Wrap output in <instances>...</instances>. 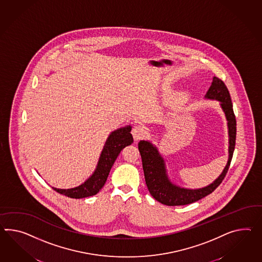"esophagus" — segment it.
<instances>
[{
    "label": "esophagus",
    "instance_id": "1",
    "mask_svg": "<svg viewBox=\"0 0 262 262\" xmlns=\"http://www.w3.org/2000/svg\"><path fill=\"white\" fill-rule=\"evenodd\" d=\"M145 133H146V129L141 124H137L132 129V135L134 137L135 141L141 140L142 137H144Z\"/></svg>",
    "mask_w": 262,
    "mask_h": 262
}]
</instances>
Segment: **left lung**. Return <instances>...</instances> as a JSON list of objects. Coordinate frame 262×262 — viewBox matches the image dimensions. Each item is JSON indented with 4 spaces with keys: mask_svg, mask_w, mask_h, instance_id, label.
Instances as JSON below:
<instances>
[{
    "mask_svg": "<svg viewBox=\"0 0 262 262\" xmlns=\"http://www.w3.org/2000/svg\"><path fill=\"white\" fill-rule=\"evenodd\" d=\"M205 99L215 100L221 102V106L226 117L228 126V161L222 174L211 184L199 189H187L172 183L168 178L165 161L160 154L158 148L150 141H141L139 142V150L141 153L142 168L148 190L156 201L164 205L178 206L198 202L199 200L214 192L228 172L235 150L236 136V121L228 88H226L225 83L221 79L214 77L212 84L205 95Z\"/></svg>",
    "mask_w": 262,
    "mask_h": 262,
    "instance_id": "obj_1",
    "label": "left lung"
}]
</instances>
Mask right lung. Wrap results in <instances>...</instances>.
<instances>
[{"mask_svg":"<svg viewBox=\"0 0 262 262\" xmlns=\"http://www.w3.org/2000/svg\"><path fill=\"white\" fill-rule=\"evenodd\" d=\"M131 129L132 127L127 125L125 127L119 128L109 135L101 151L94 173L82 184L71 189L52 187L54 190L71 199L88 198L99 193L107 180L109 172L121 150L125 146L132 144L134 141L131 134Z\"/></svg>","mask_w":262,"mask_h":262,"instance_id":"obj_1","label":"right lung"}]
</instances>
